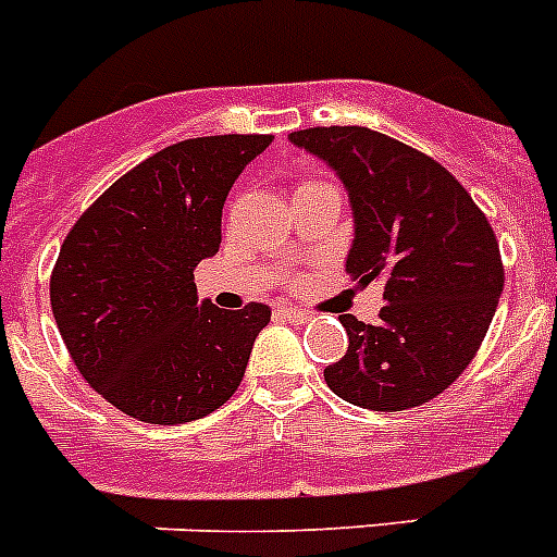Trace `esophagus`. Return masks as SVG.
Masks as SVG:
<instances>
[{"instance_id":"obj_1","label":"esophagus","mask_w":557,"mask_h":557,"mask_svg":"<svg viewBox=\"0 0 557 557\" xmlns=\"http://www.w3.org/2000/svg\"><path fill=\"white\" fill-rule=\"evenodd\" d=\"M275 314H278L282 321H289V323H307L309 321L307 312H301V309H293V307L275 309Z\"/></svg>"}]
</instances>
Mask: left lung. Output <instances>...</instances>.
I'll return each instance as SVG.
<instances>
[{
    "mask_svg": "<svg viewBox=\"0 0 557 557\" xmlns=\"http://www.w3.org/2000/svg\"><path fill=\"white\" fill-rule=\"evenodd\" d=\"M289 141L334 170L348 191L346 273L382 282L376 326L343 314L346 357L323 371L343 401L376 412L424 405L460 376L505 287L499 245L446 166L371 127H309Z\"/></svg>",
    "mask_w": 557,
    "mask_h": 557,
    "instance_id": "8db88e82",
    "label": "left lung"
}]
</instances>
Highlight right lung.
<instances>
[{"mask_svg": "<svg viewBox=\"0 0 557 557\" xmlns=\"http://www.w3.org/2000/svg\"><path fill=\"white\" fill-rule=\"evenodd\" d=\"M273 136L164 147L83 211L58 253L49 301L77 371L147 424H186L239 387L270 307L198 301L195 268L220 250L223 206Z\"/></svg>", "mask_w": 557, "mask_h": 557, "instance_id": "right-lung-1", "label": "right lung"}]
</instances>
